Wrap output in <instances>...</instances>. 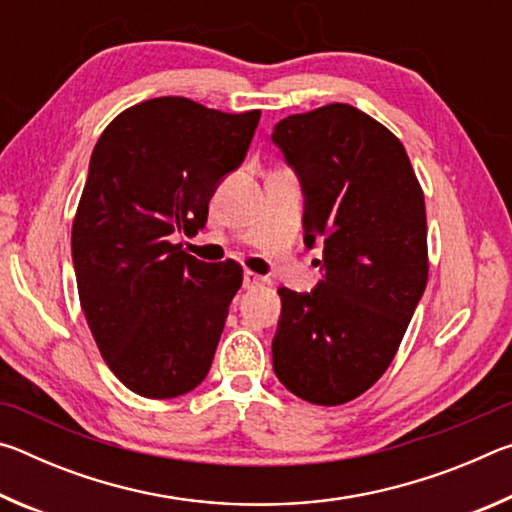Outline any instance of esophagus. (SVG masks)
Returning <instances> with one entry per match:
<instances>
[{"instance_id":"1","label":"esophagus","mask_w":512,"mask_h":512,"mask_svg":"<svg viewBox=\"0 0 512 512\" xmlns=\"http://www.w3.org/2000/svg\"><path fill=\"white\" fill-rule=\"evenodd\" d=\"M264 282V277L262 275H257V273H253V271H246L244 273V289H255V287H259V284Z\"/></svg>"}]
</instances>
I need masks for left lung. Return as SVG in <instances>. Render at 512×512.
<instances>
[{"mask_svg": "<svg viewBox=\"0 0 512 512\" xmlns=\"http://www.w3.org/2000/svg\"><path fill=\"white\" fill-rule=\"evenodd\" d=\"M305 196V246L323 241L314 291L277 289L273 370L300 400L345 404L391 366L427 287V212L402 142L348 103L275 124Z\"/></svg>", "mask_w": 512, "mask_h": 512, "instance_id": "1", "label": "left lung"}]
</instances>
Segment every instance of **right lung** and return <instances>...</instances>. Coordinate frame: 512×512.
Returning a JSON list of instances; mask_svg holds the SVG:
<instances>
[{
	"label": "right lung",
	"instance_id": "1",
	"mask_svg": "<svg viewBox=\"0 0 512 512\" xmlns=\"http://www.w3.org/2000/svg\"><path fill=\"white\" fill-rule=\"evenodd\" d=\"M259 115L149 99L94 146L72 225L74 273L103 359L137 395H185L210 372L241 266L201 262L171 235L205 228L207 203L244 162Z\"/></svg>",
	"mask_w": 512,
	"mask_h": 512
}]
</instances>
